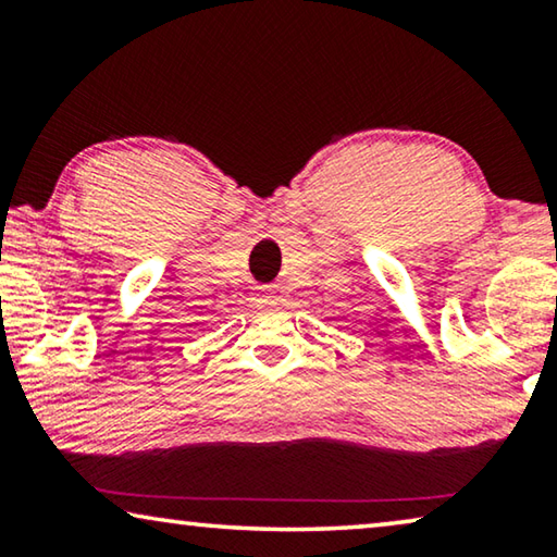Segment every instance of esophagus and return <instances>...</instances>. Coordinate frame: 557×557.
Wrapping results in <instances>:
<instances>
[{
	"label": "esophagus",
	"instance_id": "esophagus-1",
	"mask_svg": "<svg viewBox=\"0 0 557 557\" xmlns=\"http://www.w3.org/2000/svg\"><path fill=\"white\" fill-rule=\"evenodd\" d=\"M260 301H262V305H268V301H275V297H268L265 295V297H260Z\"/></svg>",
	"mask_w": 557,
	"mask_h": 557
}]
</instances>
